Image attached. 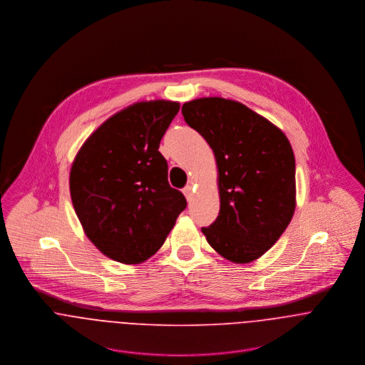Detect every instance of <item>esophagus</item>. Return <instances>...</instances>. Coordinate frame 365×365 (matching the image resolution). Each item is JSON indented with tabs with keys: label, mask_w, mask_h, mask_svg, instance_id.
Instances as JSON below:
<instances>
[{
	"label": "esophagus",
	"mask_w": 365,
	"mask_h": 365,
	"mask_svg": "<svg viewBox=\"0 0 365 365\" xmlns=\"http://www.w3.org/2000/svg\"><path fill=\"white\" fill-rule=\"evenodd\" d=\"M182 192H184L187 201L191 202V201H192V187H191V185H187V187L182 190Z\"/></svg>",
	"instance_id": "esophagus-1"
}]
</instances>
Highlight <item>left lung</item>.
<instances>
[{
	"label": "left lung",
	"mask_w": 365,
	"mask_h": 365,
	"mask_svg": "<svg viewBox=\"0 0 365 365\" xmlns=\"http://www.w3.org/2000/svg\"><path fill=\"white\" fill-rule=\"evenodd\" d=\"M181 112L208 142L219 171V215L202 233L227 260L259 259L295 210V157L287 136L246 105L225 98L194 100Z\"/></svg>",
	"instance_id": "8db88e82"
}]
</instances>
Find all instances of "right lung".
<instances>
[{"label":"right lung","mask_w":365,"mask_h":365,"mask_svg":"<svg viewBox=\"0 0 365 365\" xmlns=\"http://www.w3.org/2000/svg\"><path fill=\"white\" fill-rule=\"evenodd\" d=\"M180 105H132L104 122L84 143L70 171L74 210L88 239L112 260L136 264L163 246L187 208L168 184L158 152Z\"/></svg>","instance_id":"1"}]
</instances>
